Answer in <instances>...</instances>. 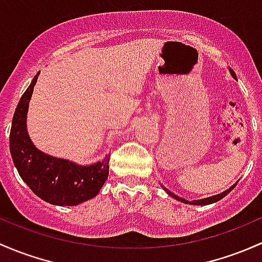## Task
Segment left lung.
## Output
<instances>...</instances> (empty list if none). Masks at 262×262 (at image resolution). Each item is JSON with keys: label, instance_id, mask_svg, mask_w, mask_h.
<instances>
[{"label": "left lung", "instance_id": "left-lung-1", "mask_svg": "<svg viewBox=\"0 0 262 262\" xmlns=\"http://www.w3.org/2000/svg\"><path fill=\"white\" fill-rule=\"evenodd\" d=\"M228 70H230L231 75H232V78H233V79H237V78H236V74L233 73V70H232V69H230V68H228ZM236 184H237V182H236L235 184H232V186H231L230 188H228V189H226V191L222 192V193L214 194V196H211V197H207V198H202V200H196V201H187V200H184V198H182V197H178V196H176L174 193H172V192H170V191H168V189L166 188V187H163V186H162V187H163V189H164V191H166L167 193L169 194L170 197H173V198H174V200L180 201V202H182V203H187V205H194V206H206V205H211V203H214V202H217V201L222 200V198L227 196V194L230 193V192L232 191L233 188H235V187H236Z\"/></svg>", "mask_w": 262, "mask_h": 262}]
</instances>
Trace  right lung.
<instances>
[{
	"label": "right lung",
	"mask_w": 262,
	"mask_h": 262,
	"mask_svg": "<svg viewBox=\"0 0 262 262\" xmlns=\"http://www.w3.org/2000/svg\"><path fill=\"white\" fill-rule=\"evenodd\" d=\"M38 74L21 96L13 114L10 132L11 157L22 181L41 200L55 206L80 205L94 198L108 180L110 156L89 166H81L35 147L27 133L26 122Z\"/></svg>",
	"instance_id": "1"
}]
</instances>
